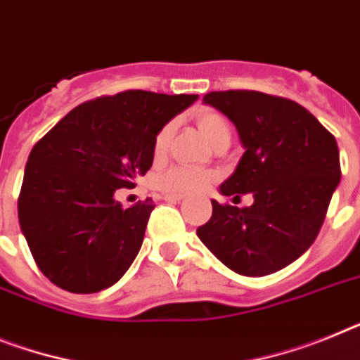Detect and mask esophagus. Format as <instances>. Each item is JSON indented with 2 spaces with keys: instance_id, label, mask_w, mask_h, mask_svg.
<instances>
[{
  "instance_id": "1",
  "label": "esophagus",
  "mask_w": 360,
  "mask_h": 360,
  "mask_svg": "<svg viewBox=\"0 0 360 360\" xmlns=\"http://www.w3.org/2000/svg\"><path fill=\"white\" fill-rule=\"evenodd\" d=\"M162 198L169 202H180L184 200V195H169V193H165V195H162Z\"/></svg>"
}]
</instances>
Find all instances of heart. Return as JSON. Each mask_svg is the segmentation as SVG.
<instances>
[{
    "mask_svg": "<svg viewBox=\"0 0 360 360\" xmlns=\"http://www.w3.org/2000/svg\"><path fill=\"white\" fill-rule=\"evenodd\" d=\"M196 124L204 133V136L214 143L224 134H231L226 118L217 110H202L196 116ZM173 134V124H167L160 129L155 138V155L162 156L167 150L169 142ZM214 180V174L211 171L198 167H189V165H174L164 173H160L156 178V186L169 195H195L211 186Z\"/></svg>",
    "mask_w": 360,
    "mask_h": 360,
    "instance_id": "heart-1",
    "label": "heart"
}]
</instances>
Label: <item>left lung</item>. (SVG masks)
Returning <instances> with one entry per match:
<instances>
[{
	"mask_svg": "<svg viewBox=\"0 0 360 360\" xmlns=\"http://www.w3.org/2000/svg\"><path fill=\"white\" fill-rule=\"evenodd\" d=\"M204 101L231 120L245 149L220 193L235 198L251 193L253 204L236 207L211 200L213 214L196 235L238 275L278 271L315 242L326 218L340 182L335 136L288 98L217 91Z\"/></svg>",
	"mask_w": 360,
	"mask_h": 360,
	"instance_id": "8db88e82",
	"label": "left lung"
}]
</instances>
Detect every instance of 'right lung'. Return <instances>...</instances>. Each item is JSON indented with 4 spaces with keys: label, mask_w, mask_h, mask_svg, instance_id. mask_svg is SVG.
<instances>
[{
    "label": "right lung",
    "mask_w": 360,
    "mask_h": 360,
    "mask_svg": "<svg viewBox=\"0 0 360 360\" xmlns=\"http://www.w3.org/2000/svg\"><path fill=\"white\" fill-rule=\"evenodd\" d=\"M196 94L124 91L75 107L30 150L18 217L34 260L52 284L96 293L124 276L142 248L155 202L124 210L155 158L158 131Z\"/></svg>",
    "instance_id": "add662e5"
}]
</instances>
